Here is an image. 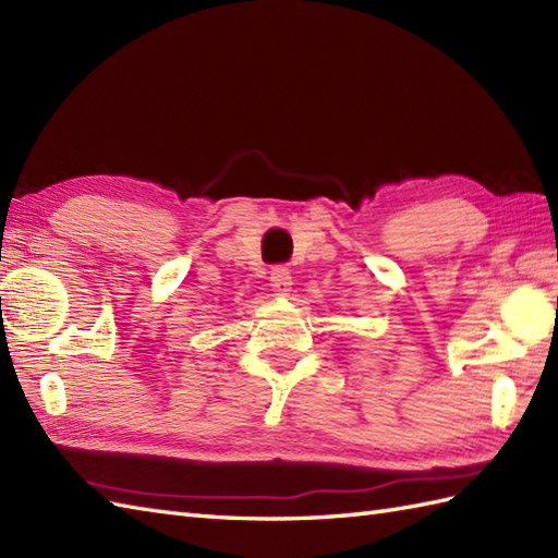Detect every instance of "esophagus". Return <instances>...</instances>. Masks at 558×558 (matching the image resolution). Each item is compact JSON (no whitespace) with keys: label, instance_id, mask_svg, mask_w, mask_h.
I'll return each instance as SVG.
<instances>
[{"label":"esophagus","instance_id":"esophagus-1","mask_svg":"<svg viewBox=\"0 0 558 558\" xmlns=\"http://www.w3.org/2000/svg\"><path fill=\"white\" fill-rule=\"evenodd\" d=\"M270 286L276 294H288L292 286V276L288 266H276L270 270Z\"/></svg>","mask_w":558,"mask_h":558}]
</instances>
